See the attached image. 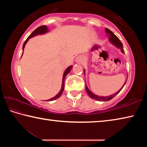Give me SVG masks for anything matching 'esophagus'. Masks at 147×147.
I'll return each instance as SVG.
<instances>
[{"label": "esophagus", "instance_id": "obj_1", "mask_svg": "<svg viewBox=\"0 0 147 147\" xmlns=\"http://www.w3.org/2000/svg\"><path fill=\"white\" fill-rule=\"evenodd\" d=\"M81 60H82V59H81L80 58H76V61H78V62H80Z\"/></svg>", "mask_w": 147, "mask_h": 147}]
</instances>
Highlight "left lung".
<instances>
[{
    "mask_svg": "<svg viewBox=\"0 0 147 147\" xmlns=\"http://www.w3.org/2000/svg\"><path fill=\"white\" fill-rule=\"evenodd\" d=\"M106 32L108 34H109V41H110L111 43H112L113 45H114L117 47V48L120 49L121 50L122 53H124V50H123V43H122L121 42L120 39H119L117 38V37L114 34L113 32L110 30H109L108 28H106ZM84 72H85V71H84ZM126 81H127V80H126ZM126 81L125 82V83H124L123 86L122 87V88L120 89H119V90L117 92H116L115 93H114V94H111V95H109V96H100L96 95V94H93L90 90H89L86 84V90L87 93H88V94L89 96V97L91 98L94 99V100H98V101H108L109 100H111V99H112L114 97V96H115L117 94L119 93V92L121 91V89L123 88L124 86L125 85Z\"/></svg>",
    "mask_w": 147,
    "mask_h": 147,
    "instance_id": "1",
    "label": "left lung"
}]
</instances>
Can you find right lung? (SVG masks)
<instances>
[{
    "mask_svg": "<svg viewBox=\"0 0 147 147\" xmlns=\"http://www.w3.org/2000/svg\"><path fill=\"white\" fill-rule=\"evenodd\" d=\"M48 32V28H47V26H45V25L41 26L38 27V28H36V29L35 30H34L33 32H32V33L28 37V38L26 39V40L25 41H24V44H23V51H24V47H25L26 43H27V41H28V39H29L30 38H32V37H34V36H37V35H38V34H45V33H46V32ZM22 54H23V53H22ZM72 67H73V66H72V65L69 66L68 68H67L65 71L64 72L63 76V80H62L61 89L60 91H59V93H58V94H57L55 96H54V97L52 98H51V99H49V100H48L47 101H52V100H56V99L58 98L59 97V96H60L61 95V94H62V93H63V89H64V85H65V84H64V82H65V76H66L67 75V74L69 73V72L71 71V70L72 69Z\"/></svg>",
    "mask_w": 147,
    "mask_h": 147,
    "instance_id": "add662e5",
    "label": "right lung"
}]
</instances>
